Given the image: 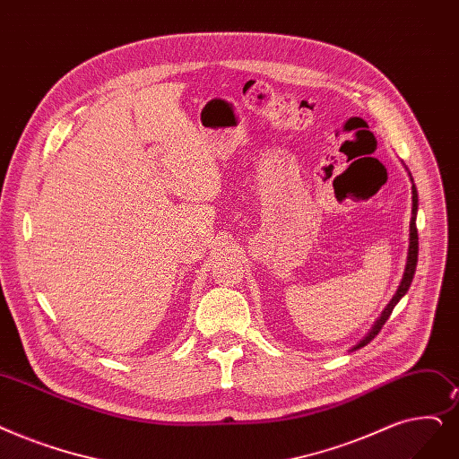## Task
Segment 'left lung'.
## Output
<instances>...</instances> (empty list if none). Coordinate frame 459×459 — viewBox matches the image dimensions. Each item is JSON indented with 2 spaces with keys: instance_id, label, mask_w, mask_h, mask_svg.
Here are the masks:
<instances>
[{
  "instance_id": "obj_1",
  "label": "left lung",
  "mask_w": 459,
  "mask_h": 459,
  "mask_svg": "<svg viewBox=\"0 0 459 459\" xmlns=\"http://www.w3.org/2000/svg\"><path fill=\"white\" fill-rule=\"evenodd\" d=\"M416 210H418V193H416V187L412 186V217H411V244H409V256H407V266H405V273H403V279H402V285L400 289H397V292L394 294V298L390 300V304L385 307L383 315L378 316V321L375 323V326L371 328V332L364 337V340L358 343L354 349H360V347H366L373 337L383 330L385 323L388 321V316L392 315L395 304L402 300V298L405 296V292L409 290L411 283H412V277H414V270H416V263H418V230H416Z\"/></svg>"
}]
</instances>
